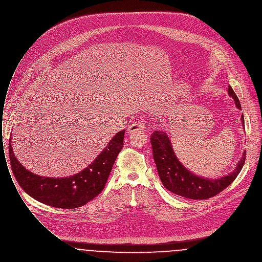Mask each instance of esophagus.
<instances>
[{
  "label": "esophagus",
  "mask_w": 262,
  "mask_h": 262,
  "mask_svg": "<svg viewBox=\"0 0 262 262\" xmlns=\"http://www.w3.org/2000/svg\"><path fill=\"white\" fill-rule=\"evenodd\" d=\"M144 129H145V124L142 121H137L128 127V133L137 131V130H144Z\"/></svg>",
  "instance_id": "esophagus-1"
}]
</instances>
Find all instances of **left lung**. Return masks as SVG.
Masks as SVG:
<instances>
[{"label":"left lung","mask_w":262,"mask_h":262,"mask_svg":"<svg viewBox=\"0 0 262 262\" xmlns=\"http://www.w3.org/2000/svg\"><path fill=\"white\" fill-rule=\"evenodd\" d=\"M228 92L230 97L234 99L237 108L241 110L240 100L233 88L229 86ZM241 122L243 129H245L243 115L241 116ZM150 142L158 173L165 188L174 194L189 199H207L222 192L237 178L246 159V152L244 151L236 168L230 174L216 179L204 178L194 174L179 161L171 139L166 132L155 131L151 134Z\"/></svg>","instance_id":"8db88e82"}]
</instances>
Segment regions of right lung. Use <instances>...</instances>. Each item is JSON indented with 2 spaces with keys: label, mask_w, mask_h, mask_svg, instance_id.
I'll return each instance as SVG.
<instances>
[{
  "label": "right lung",
  "mask_w": 262,
  "mask_h": 262,
  "mask_svg": "<svg viewBox=\"0 0 262 262\" xmlns=\"http://www.w3.org/2000/svg\"><path fill=\"white\" fill-rule=\"evenodd\" d=\"M125 130L118 132L102 151L77 174L63 178L42 177L26 170L17 160L9 141V157L15 179L35 200L57 208L83 206L104 188L113 165L123 147Z\"/></svg>",
  "instance_id": "right-lung-1"
}]
</instances>
